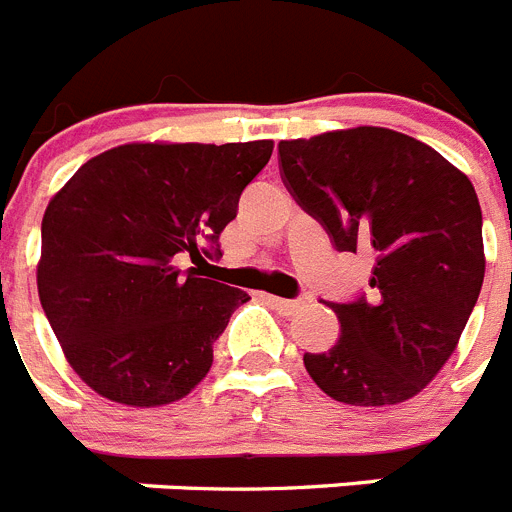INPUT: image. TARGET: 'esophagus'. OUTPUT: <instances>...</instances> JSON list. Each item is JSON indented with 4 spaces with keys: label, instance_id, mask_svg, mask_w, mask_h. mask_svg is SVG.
I'll return each mask as SVG.
<instances>
[{
    "label": "esophagus",
    "instance_id": "obj_1",
    "mask_svg": "<svg viewBox=\"0 0 512 512\" xmlns=\"http://www.w3.org/2000/svg\"><path fill=\"white\" fill-rule=\"evenodd\" d=\"M264 300L269 302L271 307H277L282 315H295V312L302 307L300 300H284V297H277V295H264Z\"/></svg>",
    "mask_w": 512,
    "mask_h": 512
}]
</instances>
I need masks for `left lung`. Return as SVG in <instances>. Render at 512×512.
Instances as JSON below:
<instances>
[{
	"label": "left lung",
	"mask_w": 512,
	"mask_h": 512,
	"mask_svg": "<svg viewBox=\"0 0 512 512\" xmlns=\"http://www.w3.org/2000/svg\"><path fill=\"white\" fill-rule=\"evenodd\" d=\"M297 205L338 251H372L369 300L330 302L341 338L305 369L346 405H400L459 346L485 279L482 210L464 171L390 128L330 130L279 143Z\"/></svg>",
	"instance_id": "8db88e82"
}]
</instances>
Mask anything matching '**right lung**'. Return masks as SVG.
<instances>
[{
  "instance_id": "right-lung-1",
  "label": "right lung",
  "mask_w": 512,
  "mask_h": 512,
  "mask_svg": "<svg viewBox=\"0 0 512 512\" xmlns=\"http://www.w3.org/2000/svg\"><path fill=\"white\" fill-rule=\"evenodd\" d=\"M274 143H125L89 158L43 215L38 295L63 356L128 408L182 400L207 377L212 341L246 292L182 277L238 215Z\"/></svg>"
}]
</instances>
